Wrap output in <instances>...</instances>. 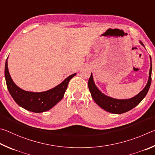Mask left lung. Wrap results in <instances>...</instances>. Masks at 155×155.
<instances>
[{
	"label": "left lung",
	"instance_id": "1",
	"mask_svg": "<svg viewBox=\"0 0 155 155\" xmlns=\"http://www.w3.org/2000/svg\"><path fill=\"white\" fill-rule=\"evenodd\" d=\"M140 43L143 47H144V45H143L141 41H140ZM150 71H149V77L147 84H146L145 87L143 88L142 91H140L136 95L130 99H114L103 93L95 85V83L94 82L93 74L91 73V77L88 80V85L89 91L91 92V96L93 97L94 101L102 109H104V110L107 111V112L110 113L117 114H120L128 112V111L132 110L135 106H137L146 97L150 86L152 74V61L150 56Z\"/></svg>",
	"mask_w": 155,
	"mask_h": 155
}]
</instances>
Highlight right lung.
I'll list each match as a JSON object with an SVG mask.
<instances>
[{"label": "right lung", "instance_id": "add662e5", "mask_svg": "<svg viewBox=\"0 0 155 155\" xmlns=\"http://www.w3.org/2000/svg\"><path fill=\"white\" fill-rule=\"evenodd\" d=\"M8 58L5 62V77L7 86L13 100L18 105L30 112H44L50 110L63 98L68 84L76 73L69 75L66 79L50 90L35 93L26 91L20 88L13 82L8 69Z\"/></svg>", "mask_w": 155, "mask_h": 155}]
</instances>
